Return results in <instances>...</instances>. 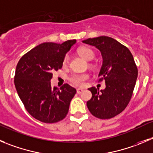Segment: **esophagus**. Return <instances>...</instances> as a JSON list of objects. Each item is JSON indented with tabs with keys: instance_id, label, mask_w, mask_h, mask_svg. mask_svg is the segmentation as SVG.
Listing matches in <instances>:
<instances>
[{
	"instance_id": "34e87169",
	"label": "esophagus",
	"mask_w": 153,
	"mask_h": 153,
	"mask_svg": "<svg viewBox=\"0 0 153 153\" xmlns=\"http://www.w3.org/2000/svg\"><path fill=\"white\" fill-rule=\"evenodd\" d=\"M84 90L82 89V88H77V93H78V94H81V93L83 92Z\"/></svg>"
}]
</instances>
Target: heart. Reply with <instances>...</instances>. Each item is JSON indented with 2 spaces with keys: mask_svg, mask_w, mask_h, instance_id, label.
<instances>
[{
  "mask_svg": "<svg viewBox=\"0 0 153 153\" xmlns=\"http://www.w3.org/2000/svg\"><path fill=\"white\" fill-rule=\"evenodd\" d=\"M78 53L81 56H82L86 60H91L95 56V53L91 48L88 47H81L78 49ZM68 62V56H65L63 59V65H66ZM88 78V75L86 73H73L70 75L69 81L76 86L83 85L85 80Z\"/></svg>",
  "mask_w": 153,
  "mask_h": 153,
  "instance_id": "1",
  "label": "heart"
}]
</instances>
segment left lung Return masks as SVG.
I'll return each mask as SVG.
<instances>
[{"mask_svg": "<svg viewBox=\"0 0 153 153\" xmlns=\"http://www.w3.org/2000/svg\"><path fill=\"white\" fill-rule=\"evenodd\" d=\"M83 43L101 52L102 65L98 76L99 81L105 82V88L100 92L94 87L88 89L92 97L87 102L88 108L97 118H112L129 103L137 78V67L128 48L110 37L88 38Z\"/></svg>", "mask_w": 153, "mask_h": 153, "instance_id": "left-lung-1", "label": "left lung"}]
</instances>
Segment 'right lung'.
Segmentation results:
<instances>
[{
  "mask_svg": "<svg viewBox=\"0 0 153 153\" xmlns=\"http://www.w3.org/2000/svg\"><path fill=\"white\" fill-rule=\"evenodd\" d=\"M75 42L43 43L22 56L17 64L16 89L25 109L40 122L56 123L68 113L76 90L68 84L53 88L51 80L53 72L62 68L65 54Z\"/></svg>",
  "mask_w": 153,
  "mask_h": 153,
  "instance_id": "right-lung-1",
  "label": "right lung"
}]
</instances>
